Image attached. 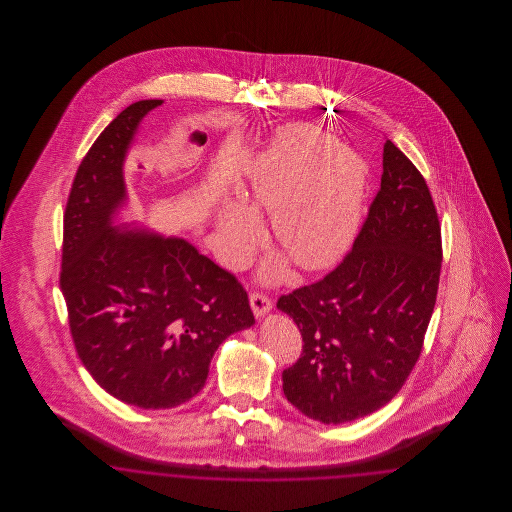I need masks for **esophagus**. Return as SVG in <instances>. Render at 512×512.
I'll return each mask as SVG.
<instances>
[{
  "label": "esophagus",
  "mask_w": 512,
  "mask_h": 512,
  "mask_svg": "<svg viewBox=\"0 0 512 512\" xmlns=\"http://www.w3.org/2000/svg\"><path fill=\"white\" fill-rule=\"evenodd\" d=\"M249 303H251L253 315L257 318L265 317L267 313H270V309H272V301L268 299L265 293H251Z\"/></svg>",
  "instance_id": "34e87169"
}]
</instances>
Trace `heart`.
Listing matches in <instances>:
<instances>
[{
  "label": "heart",
  "instance_id": "obj_1",
  "mask_svg": "<svg viewBox=\"0 0 512 512\" xmlns=\"http://www.w3.org/2000/svg\"><path fill=\"white\" fill-rule=\"evenodd\" d=\"M366 184L365 161L336 146L332 136L309 124L280 128L251 161L238 188L240 203H226L217 213L226 257L247 255L261 232L253 213L267 211L274 240L295 265L330 267L357 232Z\"/></svg>",
  "mask_w": 512,
  "mask_h": 512
}]
</instances>
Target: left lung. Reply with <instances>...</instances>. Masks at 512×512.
Here are the masks:
<instances>
[{"label": "left lung", "instance_id": "8db88e82", "mask_svg": "<svg viewBox=\"0 0 512 512\" xmlns=\"http://www.w3.org/2000/svg\"><path fill=\"white\" fill-rule=\"evenodd\" d=\"M382 184L353 249L311 286L282 295L303 353L282 372L295 409L322 424L382 409L416 365L441 270L438 211L422 174L391 140Z\"/></svg>", "mask_w": 512, "mask_h": 512}]
</instances>
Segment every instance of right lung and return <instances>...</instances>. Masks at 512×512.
Masks as SVG:
<instances>
[{"label":"right lung","mask_w":512,"mask_h":512,"mask_svg":"<svg viewBox=\"0 0 512 512\" xmlns=\"http://www.w3.org/2000/svg\"><path fill=\"white\" fill-rule=\"evenodd\" d=\"M161 103L128 105L82 159L59 280L82 365L109 395L153 411L195 397L220 343L255 324L242 284L190 242L115 224L126 153Z\"/></svg>","instance_id":"1"}]
</instances>
